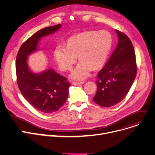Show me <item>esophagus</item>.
<instances>
[{
	"mask_svg": "<svg viewBox=\"0 0 155 155\" xmlns=\"http://www.w3.org/2000/svg\"><path fill=\"white\" fill-rule=\"evenodd\" d=\"M84 83V81H81V82H72V85H74V86H78V85L83 84Z\"/></svg>",
	"mask_w": 155,
	"mask_h": 155,
	"instance_id": "obj_1",
	"label": "esophagus"
}]
</instances>
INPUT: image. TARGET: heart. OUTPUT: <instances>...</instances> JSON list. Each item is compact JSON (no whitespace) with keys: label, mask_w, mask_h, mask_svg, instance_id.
<instances>
[{"label":"heart","mask_w":155,"mask_h":155,"mask_svg":"<svg viewBox=\"0 0 155 155\" xmlns=\"http://www.w3.org/2000/svg\"><path fill=\"white\" fill-rule=\"evenodd\" d=\"M112 38L107 31H84L71 36L66 42V48L57 46L54 58L62 71H71L76 62L79 64L72 71L71 78L83 80L91 70L101 69L111 48Z\"/></svg>","instance_id":"1"}]
</instances>
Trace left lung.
<instances>
[{
	"label": "left lung",
	"instance_id": "left-lung-1",
	"mask_svg": "<svg viewBox=\"0 0 155 155\" xmlns=\"http://www.w3.org/2000/svg\"><path fill=\"white\" fill-rule=\"evenodd\" d=\"M118 37L116 48L106 65L99 71L94 101L103 107H111L125 97L137 72L133 44L124 33L116 30Z\"/></svg>",
	"mask_w": 155,
	"mask_h": 155
}]
</instances>
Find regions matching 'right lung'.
I'll use <instances>...</instances> for the list:
<instances>
[{
  "mask_svg": "<svg viewBox=\"0 0 155 155\" xmlns=\"http://www.w3.org/2000/svg\"><path fill=\"white\" fill-rule=\"evenodd\" d=\"M61 27L58 24L35 32L22 44L16 58L17 82L22 96L35 110L44 113L57 111L64 104L71 85L65 77L52 69L39 73L33 72L28 66L27 58L39 50L42 38L56 32Z\"/></svg>",
  "mask_w": 155,
  "mask_h": 155,
  "instance_id": "1",
  "label": "right lung"
}]
</instances>
